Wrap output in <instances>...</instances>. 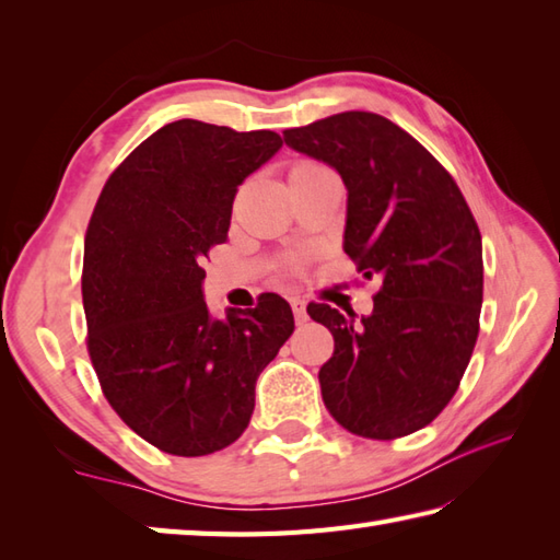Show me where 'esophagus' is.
Listing matches in <instances>:
<instances>
[{
  "label": "esophagus",
  "instance_id": "esophagus-1",
  "mask_svg": "<svg viewBox=\"0 0 560 560\" xmlns=\"http://www.w3.org/2000/svg\"><path fill=\"white\" fill-rule=\"evenodd\" d=\"M291 311H293L295 323H299V325L307 323V307H305L303 299H291Z\"/></svg>",
  "mask_w": 560,
  "mask_h": 560
}]
</instances>
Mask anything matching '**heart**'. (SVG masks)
<instances>
[{"label": "heart", "mask_w": 560, "mask_h": 560, "mask_svg": "<svg viewBox=\"0 0 560 560\" xmlns=\"http://www.w3.org/2000/svg\"><path fill=\"white\" fill-rule=\"evenodd\" d=\"M319 163H313V161H301V163H295L293 168H291V173H295V171H307V168H317Z\"/></svg>", "instance_id": "b5f03b06"}]
</instances>
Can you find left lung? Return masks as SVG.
<instances>
[{"label": "left lung", "instance_id": "8db88e82", "mask_svg": "<svg viewBox=\"0 0 560 560\" xmlns=\"http://www.w3.org/2000/svg\"><path fill=\"white\" fill-rule=\"evenodd\" d=\"M349 189L347 253L380 279L373 313L327 303L307 315L335 337L323 399L347 431L395 440L421 431L455 397L479 337L481 233L457 183L387 117L349 110L283 132Z\"/></svg>", "mask_w": 560, "mask_h": 560}]
</instances>
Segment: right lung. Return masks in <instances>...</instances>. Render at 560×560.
<instances>
[{"label": "right lung", "mask_w": 560, "mask_h": 560, "mask_svg": "<svg viewBox=\"0 0 560 560\" xmlns=\"http://www.w3.org/2000/svg\"><path fill=\"white\" fill-rule=\"evenodd\" d=\"M279 149L269 129L171 122L117 165L91 213L81 295L93 371L115 413L168 455L235 443L259 373L293 335L277 293L223 319L201 299V261L225 241L237 185Z\"/></svg>", "instance_id": "1"}]
</instances>
